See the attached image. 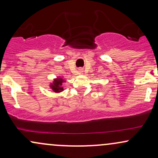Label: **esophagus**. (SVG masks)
Instances as JSON below:
<instances>
[{"label":"esophagus","instance_id":"esophagus-1","mask_svg":"<svg viewBox=\"0 0 158 158\" xmlns=\"http://www.w3.org/2000/svg\"><path fill=\"white\" fill-rule=\"evenodd\" d=\"M78 71H79V73H82L83 69H82V68H79V70H78Z\"/></svg>","mask_w":158,"mask_h":158}]
</instances>
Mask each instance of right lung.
Returning a JSON list of instances; mask_svg holds the SVG:
<instances>
[{
    "label": "right lung",
    "instance_id": "1",
    "mask_svg": "<svg viewBox=\"0 0 158 158\" xmlns=\"http://www.w3.org/2000/svg\"><path fill=\"white\" fill-rule=\"evenodd\" d=\"M66 82V80L62 79V77H58L54 79L52 82H50L49 87L56 94L62 92L64 90V83Z\"/></svg>",
    "mask_w": 158,
    "mask_h": 158
}]
</instances>
